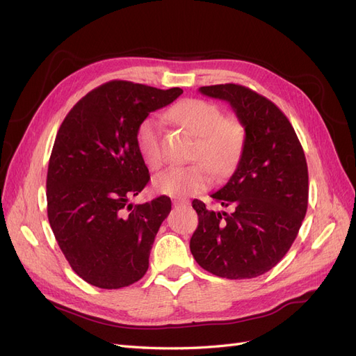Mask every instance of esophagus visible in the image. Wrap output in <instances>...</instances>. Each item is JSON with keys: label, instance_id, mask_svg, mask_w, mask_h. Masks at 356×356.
<instances>
[{"label": "esophagus", "instance_id": "obj_1", "mask_svg": "<svg viewBox=\"0 0 356 356\" xmlns=\"http://www.w3.org/2000/svg\"><path fill=\"white\" fill-rule=\"evenodd\" d=\"M172 203H174V207H175V208H181V207H187V204H188V200H184V199H175V200L172 202Z\"/></svg>", "mask_w": 356, "mask_h": 356}]
</instances>
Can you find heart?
<instances>
[{"label":"heart","instance_id":"obj_1","mask_svg":"<svg viewBox=\"0 0 356 356\" xmlns=\"http://www.w3.org/2000/svg\"><path fill=\"white\" fill-rule=\"evenodd\" d=\"M172 122L197 136L193 160L199 163L190 166H172L154 177V187L168 196L186 197L207 190L212 175H224L238 163L243 145L241 124L233 118H224L217 104L203 99H186L168 113ZM136 145L145 163L157 169L161 154V126L156 117L149 115L136 129Z\"/></svg>","mask_w":356,"mask_h":356}]
</instances>
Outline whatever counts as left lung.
I'll use <instances>...</instances> for the list:
<instances>
[{
	"label": "left lung",
	"instance_id": "8db88e82",
	"mask_svg": "<svg viewBox=\"0 0 356 356\" xmlns=\"http://www.w3.org/2000/svg\"><path fill=\"white\" fill-rule=\"evenodd\" d=\"M199 92L232 105L245 141L234 174L211 195L229 212L193 200L199 224L190 251L212 275L257 277L282 260L305 220L309 175L303 147L286 115L250 88L227 83Z\"/></svg>",
	"mask_w": 356,
	"mask_h": 356
}]
</instances>
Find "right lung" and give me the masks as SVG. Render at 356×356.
Masks as SVG:
<instances>
[{
  "mask_svg": "<svg viewBox=\"0 0 356 356\" xmlns=\"http://www.w3.org/2000/svg\"><path fill=\"white\" fill-rule=\"evenodd\" d=\"M181 93L113 80L83 96L59 127L47 169V217L72 270L90 285L129 286L148 270L170 199L129 203L149 181L136 129Z\"/></svg>",
  "mask_w": 356,
  "mask_h": 356,
  "instance_id": "add662e5",
  "label": "right lung"
}]
</instances>
